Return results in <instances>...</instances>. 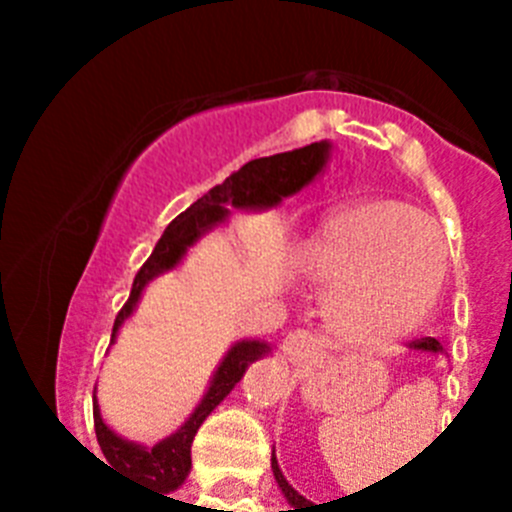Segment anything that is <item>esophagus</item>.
Wrapping results in <instances>:
<instances>
[{
	"label": "esophagus",
	"instance_id": "obj_1",
	"mask_svg": "<svg viewBox=\"0 0 512 512\" xmlns=\"http://www.w3.org/2000/svg\"><path fill=\"white\" fill-rule=\"evenodd\" d=\"M282 356L284 361H289L292 366L307 364V361H312V356H315V338H312L307 330L289 333L282 343Z\"/></svg>",
	"mask_w": 512,
	"mask_h": 512
}]
</instances>
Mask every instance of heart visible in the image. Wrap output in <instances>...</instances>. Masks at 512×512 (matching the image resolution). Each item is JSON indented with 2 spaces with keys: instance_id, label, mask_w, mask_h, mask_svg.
Here are the masks:
<instances>
[{
  "instance_id": "heart-1",
  "label": "heart",
  "mask_w": 512,
  "mask_h": 512,
  "mask_svg": "<svg viewBox=\"0 0 512 512\" xmlns=\"http://www.w3.org/2000/svg\"><path fill=\"white\" fill-rule=\"evenodd\" d=\"M297 266L328 289L338 341L384 351L428 320L446 277V243L431 217L390 200L356 202L323 217Z\"/></svg>"
}]
</instances>
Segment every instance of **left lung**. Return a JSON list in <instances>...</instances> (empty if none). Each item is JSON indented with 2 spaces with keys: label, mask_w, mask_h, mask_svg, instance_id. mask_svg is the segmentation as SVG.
<instances>
[{
  "label": "left lung",
  "mask_w": 512,
  "mask_h": 512,
  "mask_svg": "<svg viewBox=\"0 0 512 512\" xmlns=\"http://www.w3.org/2000/svg\"><path fill=\"white\" fill-rule=\"evenodd\" d=\"M410 348H413V351H425V354H441V343H438L436 338H420V341L410 343ZM271 472H274V479H277V485H279V490H282V495L287 497V503L292 505V510H284V512H315L318 505H312L310 500H305V497H302L300 492L289 485L287 479H284L274 451H271Z\"/></svg>",
  "instance_id": "left-lung-1"
}]
</instances>
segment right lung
<instances>
[{"label":"right lung","instance_id":"add662e5","mask_svg":"<svg viewBox=\"0 0 512 512\" xmlns=\"http://www.w3.org/2000/svg\"><path fill=\"white\" fill-rule=\"evenodd\" d=\"M330 148L333 146L328 140H320V143H310L305 148L277 153V156L253 158L235 174H230L223 184L212 187L205 197H200L192 207H187L182 215L174 217L169 228L164 230V235H161V241L156 243L153 253L148 256L146 264L140 266V271L135 274L128 302L117 312L115 325H112V343H115L117 330L122 328V323L138 307L143 289L156 277L182 264L189 248L200 241L202 235L215 230L217 225H223L230 217L228 207H235V210H269V207H277L284 197H292L300 189H305L325 169ZM266 354H271V346L266 341L246 338V341L233 343L228 348V354L223 356V361L217 364L210 387H207L200 405L194 408V413L184 420L179 431L166 436L164 441H158L151 449L143 446V443L117 436L110 425L102 420L97 397H94V431H97L99 449H102L107 464L115 467L117 472H125L130 477H138L140 482H148L164 495L179 490L184 485V479L189 477V469H192V441L200 431V425L230 395L235 384L241 382L248 366L253 361L264 359Z\"/></svg>","mask_w":512,"mask_h":512}]
</instances>
